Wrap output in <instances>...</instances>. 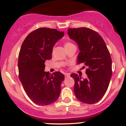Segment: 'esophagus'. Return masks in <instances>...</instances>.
Instances as JSON below:
<instances>
[{
  "mask_svg": "<svg viewBox=\"0 0 126 126\" xmlns=\"http://www.w3.org/2000/svg\"><path fill=\"white\" fill-rule=\"evenodd\" d=\"M64 76H65V78H69V77H70V74H69V73H65Z\"/></svg>",
  "mask_w": 126,
  "mask_h": 126,
  "instance_id": "1",
  "label": "esophagus"
}]
</instances>
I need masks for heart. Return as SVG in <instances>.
I'll list each match as a JSON object with an SVG mask.
<instances>
[{
  "instance_id": "heart-1",
  "label": "heart",
  "mask_w": 126,
  "mask_h": 126,
  "mask_svg": "<svg viewBox=\"0 0 126 126\" xmlns=\"http://www.w3.org/2000/svg\"><path fill=\"white\" fill-rule=\"evenodd\" d=\"M71 44H73L71 43H70V42H66V43H64V47L70 46V45H71Z\"/></svg>"
}]
</instances>
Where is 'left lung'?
<instances>
[{
	"instance_id": "left-lung-1",
	"label": "left lung",
	"mask_w": 126,
	"mask_h": 126,
	"mask_svg": "<svg viewBox=\"0 0 126 126\" xmlns=\"http://www.w3.org/2000/svg\"><path fill=\"white\" fill-rule=\"evenodd\" d=\"M67 33L80 50L78 64L83 63L88 67L85 79L76 73L70 75L75 80V94L82 102L96 103L105 95L112 76L110 52L102 37L90 28H69Z\"/></svg>"
}]
</instances>
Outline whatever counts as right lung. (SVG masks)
Returning a JSON list of instances; mask_svg holds the SVG:
<instances>
[{
	"label": "right lung",
	"instance_id": "add662e5",
	"mask_svg": "<svg viewBox=\"0 0 126 126\" xmlns=\"http://www.w3.org/2000/svg\"><path fill=\"white\" fill-rule=\"evenodd\" d=\"M64 36L56 29L40 28L26 37L18 56L19 78L24 91L32 101L47 105L58 99L64 75L44 72L45 62L51 59L53 48Z\"/></svg>",
	"mask_w": 126,
	"mask_h": 126
}]
</instances>
